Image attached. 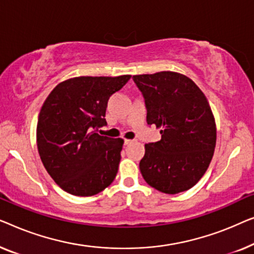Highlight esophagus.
Here are the masks:
<instances>
[{"instance_id": "34e87169", "label": "esophagus", "mask_w": 254, "mask_h": 254, "mask_svg": "<svg viewBox=\"0 0 254 254\" xmlns=\"http://www.w3.org/2000/svg\"><path fill=\"white\" fill-rule=\"evenodd\" d=\"M132 141H133V140H131V139H124V145H128V144H131Z\"/></svg>"}]
</instances>
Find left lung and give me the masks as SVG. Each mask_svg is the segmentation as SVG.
Segmentation results:
<instances>
[{
    "label": "left lung",
    "mask_w": 254,
    "mask_h": 254,
    "mask_svg": "<svg viewBox=\"0 0 254 254\" xmlns=\"http://www.w3.org/2000/svg\"><path fill=\"white\" fill-rule=\"evenodd\" d=\"M145 99L147 124L161 128V140L145 145L139 163L146 183L176 194L199 182L212 161L216 127L201 90L184 74L161 71L133 76Z\"/></svg>",
    "instance_id": "obj_1"
}]
</instances>
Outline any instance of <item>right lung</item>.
Returning <instances> with one entry per match:
<instances>
[{
  "label": "right lung",
  "mask_w": 254,
  "mask_h": 254,
  "mask_svg": "<svg viewBox=\"0 0 254 254\" xmlns=\"http://www.w3.org/2000/svg\"><path fill=\"white\" fill-rule=\"evenodd\" d=\"M130 74L76 77L51 92L38 117L37 145L47 173L67 193L90 197L115 180L124 140L96 133L107 126L109 96Z\"/></svg>",
  "instance_id": "right-lung-1"
}]
</instances>
